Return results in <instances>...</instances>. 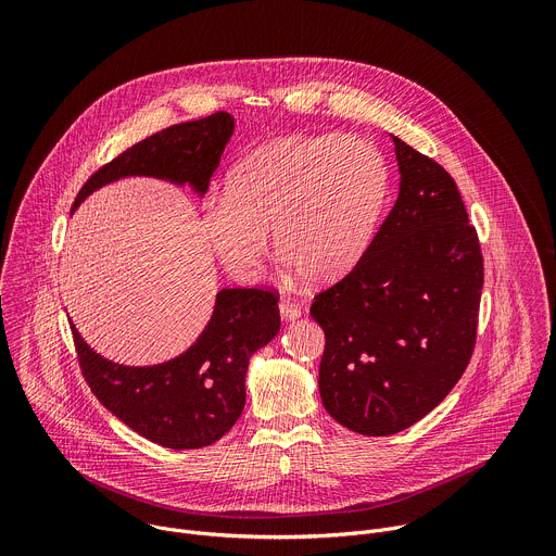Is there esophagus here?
Listing matches in <instances>:
<instances>
[{
	"label": "esophagus",
	"mask_w": 556,
	"mask_h": 556,
	"mask_svg": "<svg viewBox=\"0 0 556 556\" xmlns=\"http://www.w3.org/2000/svg\"><path fill=\"white\" fill-rule=\"evenodd\" d=\"M279 314H281L283 321H294V319H299V316H301V307H299L296 303L283 299V301L279 303Z\"/></svg>",
	"instance_id": "obj_1"
}]
</instances>
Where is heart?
<instances>
[{
	"label": "heart",
	"instance_id": "heart-1",
	"mask_svg": "<svg viewBox=\"0 0 556 556\" xmlns=\"http://www.w3.org/2000/svg\"><path fill=\"white\" fill-rule=\"evenodd\" d=\"M384 191V163L369 140L281 136L230 169L226 195L204 204L200 230L235 281L260 277L273 232L288 266L312 283H330L365 253Z\"/></svg>",
	"mask_w": 556,
	"mask_h": 556
}]
</instances>
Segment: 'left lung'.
I'll use <instances>...</instances> for the list:
<instances>
[{"mask_svg":"<svg viewBox=\"0 0 556 556\" xmlns=\"http://www.w3.org/2000/svg\"><path fill=\"white\" fill-rule=\"evenodd\" d=\"M391 142L399 200L354 270L309 307L326 334L324 407L361 435L405 431L446 399L470 361L484 286L457 185L405 140Z\"/></svg>","mask_w":556,"mask_h":556,"instance_id":"8db88e82","label":"left lung"}]
</instances>
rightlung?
Wrapping results in <instances>:
<instances>
[{
	"label": "right lung",
	"mask_w": 556,
	"mask_h": 556,
	"mask_svg": "<svg viewBox=\"0 0 556 556\" xmlns=\"http://www.w3.org/2000/svg\"><path fill=\"white\" fill-rule=\"evenodd\" d=\"M232 131L235 118L215 112L140 140L84 185L72 213L88 195L123 178L165 180L202 198ZM70 326L78 363L101 405L138 435L185 451L217 442L242 416L251 356L277 337L281 321L275 292L222 288L195 343L147 367L101 356Z\"/></svg>",
	"instance_id": "obj_1"
}]
</instances>
